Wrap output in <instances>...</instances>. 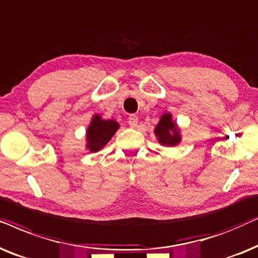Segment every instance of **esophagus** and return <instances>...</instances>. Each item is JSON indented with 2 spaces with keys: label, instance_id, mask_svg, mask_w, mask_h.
I'll return each instance as SVG.
<instances>
[{
  "label": "esophagus",
  "instance_id": "1",
  "mask_svg": "<svg viewBox=\"0 0 258 258\" xmlns=\"http://www.w3.org/2000/svg\"><path fill=\"white\" fill-rule=\"evenodd\" d=\"M138 121H139L138 115H136V114L130 115V118H128V123H130V125H131L132 127H137V126H138Z\"/></svg>",
  "mask_w": 258,
  "mask_h": 258
}]
</instances>
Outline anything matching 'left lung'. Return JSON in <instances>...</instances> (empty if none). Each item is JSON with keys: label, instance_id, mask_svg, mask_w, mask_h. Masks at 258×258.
I'll use <instances>...</instances> for the list:
<instances>
[{"label": "left lung", "instance_id": "left-lung-1", "mask_svg": "<svg viewBox=\"0 0 258 258\" xmlns=\"http://www.w3.org/2000/svg\"><path fill=\"white\" fill-rule=\"evenodd\" d=\"M153 132L161 146L174 147L181 143L180 127L174 121L172 113L170 112H165L160 115Z\"/></svg>", "mask_w": 258, "mask_h": 258}]
</instances>
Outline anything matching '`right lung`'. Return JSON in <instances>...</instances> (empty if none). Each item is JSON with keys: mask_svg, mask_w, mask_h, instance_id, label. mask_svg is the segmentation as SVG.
<instances>
[{"mask_svg": "<svg viewBox=\"0 0 258 258\" xmlns=\"http://www.w3.org/2000/svg\"><path fill=\"white\" fill-rule=\"evenodd\" d=\"M119 127V122L115 120H106L99 113H95L86 130V150L93 153L99 152L107 145Z\"/></svg>", "mask_w": 258, "mask_h": 258, "instance_id": "add662e5", "label": "right lung"}]
</instances>
